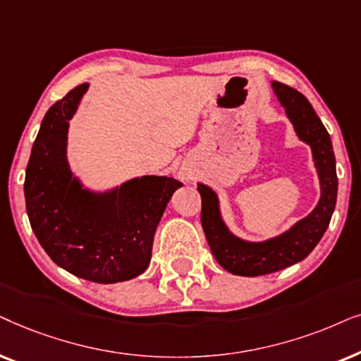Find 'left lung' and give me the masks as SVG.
Listing matches in <instances>:
<instances>
[{
  "label": "left lung",
  "mask_w": 361,
  "mask_h": 361,
  "mask_svg": "<svg viewBox=\"0 0 361 361\" xmlns=\"http://www.w3.org/2000/svg\"><path fill=\"white\" fill-rule=\"evenodd\" d=\"M274 94L294 125L297 137L309 143L320 180V200L314 211L297 221L281 236L262 243H249L234 236L221 218L218 196L209 186L198 183L201 195V224L211 252L221 267L231 274L257 277L300 262L319 244L329 228L337 203V168L329 132L309 100L299 90L282 82H272Z\"/></svg>",
  "instance_id": "1"
}]
</instances>
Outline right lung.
Returning a JSON list of instances; mask_svg holds the SVG:
<instances>
[{
	"label": "right lung",
	"instance_id": "obj_1",
	"mask_svg": "<svg viewBox=\"0 0 361 361\" xmlns=\"http://www.w3.org/2000/svg\"><path fill=\"white\" fill-rule=\"evenodd\" d=\"M89 84L77 85L42 118L24 180L26 211L37 241L57 266L97 284L128 281L145 271L153 236L171 195L183 183L142 176L95 193L67 163L69 120Z\"/></svg>",
	"mask_w": 361,
	"mask_h": 361
}]
</instances>
